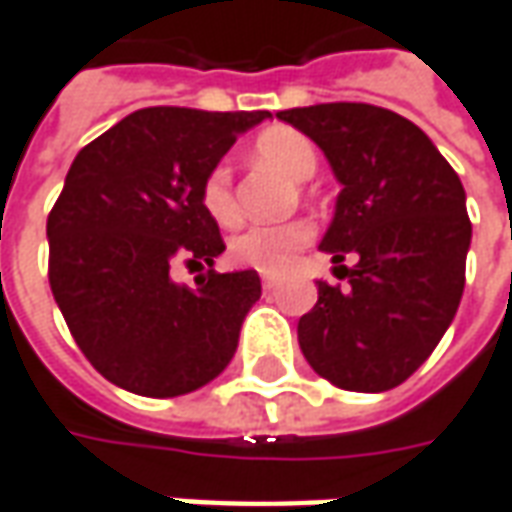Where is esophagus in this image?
I'll return each mask as SVG.
<instances>
[{
    "mask_svg": "<svg viewBox=\"0 0 512 512\" xmlns=\"http://www.w3.org/2000/svg\"><path fill=\"white\" fill-rule=\"evenodd\" d=\"M260 280H263V289L266 291H272L274 286H277V277H274V274H263Z\"/></svg>",
    "mask_w": 512,
    "mask_h": 512,
    "instance_id": "esophagus-1",
    "label": "esophagus"
}]
</instances>
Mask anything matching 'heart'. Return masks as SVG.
<instances>
[{"mask_svg":"<svg viewBox=\"0 0 512 512\" xmlns=\"http://www.w3.org/2000/svg\"><path fill=\"white\" fill-rule=\"evenodd\" d=\"M255 158L280 169L286 178L297 181V184L309 181L320 164L311 138H306L300 130H291V127H274L260 135L255 141ZM201 206L218 226H235L240 221L232 169L226 164H215L206 172L201 184ZM311 238H314V226L309 221L249 226L238 238H232L229 255L240 266H249L263 274H280L297 260V255L309 246Z\"/></svg>","mask_w":512,"mask_h":512,"instance_id":"1","label":"heart"}]
</instances>
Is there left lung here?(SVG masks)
I'll use <instances>...</instances> for the list:
<instances>
[{
  "label": "left lung",
  "instance_id": "obj_1",
  "mask_svg": "<svg viewBox=\"0 0 512 512\" xmlns=\"http://www.w3.org/2000/svg\"><path fill=\"white\" fill-rule=\"evenodd\" d=\"M277 118L309 135L343 184L320 249L345 289L317 283L297 323L303 357L337 388L391 391L459 309L470 249L462 181L414 121L385 107L334 101Z\"/></svg>",
  "mask_w": 512,
  "mask_h": 512
}]
</instances>
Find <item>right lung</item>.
I'll return each mask as SVG.
<instances>
[{"mask_svg": "<svg viewBox=\"0 0 512 512\" xmlns=\"http://www.w3.org/2000/svg\"><path fill=\"white\" fill-rule=\"evenodd\" d=\"M263 118L147 107L76 155L47 215V277L81 354L118 388L181 397L235 357L260 277L212 269L226 246L201 184ZM175 262L207 269L198 290L168 277Z\"/></svg>", "mask_w": 512, "mask_h": 512, "instance_id": "add662e5", "label": "right lung"}]
</instances>
